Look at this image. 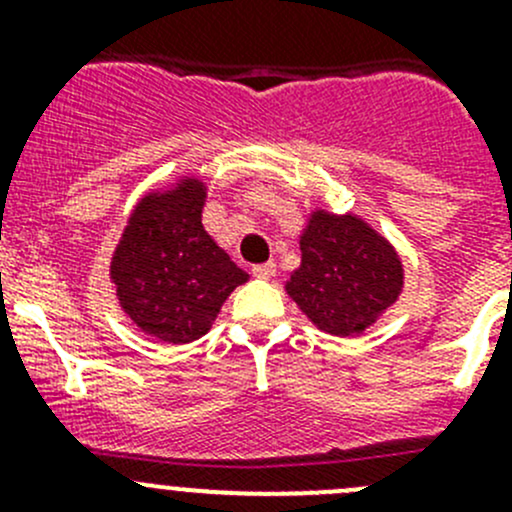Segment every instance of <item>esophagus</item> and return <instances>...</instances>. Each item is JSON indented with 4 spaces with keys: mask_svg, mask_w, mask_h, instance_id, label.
Instances as JSON below:
<instances>
[{
    "mask_svg": "<svg viewBox=\"0 0 512 512\" xmlns=\"http://www.w3.org/2000/svg\"><path fill=\"white\" fill-rule=\"evenodd\" d=\"M275 272H277L275 262H265V265L252 267V275H255L257 280H270V277H275Z\"/></svg>",
    "mask_w": 512,
    "mask_h": 512,
    "instance_id": "1",
    "label": "esophagus"
}]
</instances>
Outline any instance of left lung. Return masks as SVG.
Instances as JSON below:
<instances>
[{
    "mask_svg": "<svg viewBox=\"0 0 512 512\" xmlns=\"http://www.w3.org/2000/svg\"><path fill=\"white\" fill-rule=\"evenodd\" d=\"M302 262L289 275L287 294L309 322L334 337H354L404 292L396 247L359 215L312 210L299 235Z\"/></svg>",
    "mask_w": 512,
    "mask_h": 512,
    "instance_id": "1",
    "label": "left lung"
}]
</instances>
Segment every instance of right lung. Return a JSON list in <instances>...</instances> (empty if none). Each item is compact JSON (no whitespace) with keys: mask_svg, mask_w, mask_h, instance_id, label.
Wrapping results in <instances>:
<instances>
[{"mask_svg":"<svg viewBox=\"0 0 512 512\" xmlns=\"http://www.w3.org/2000/svg\"><path fill=\"white\" fill-rule=\"evenodd\" d=\"M208 185L180 175L131 210L111 257V282L126 317L165 344L210 332L232 289L250 280L205 232Z\"/></svg>","mask_w":512,"mask_h":512,"instance_id":"obj_1","label":"right lung"}]
</instances>
